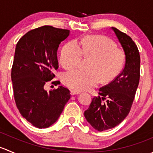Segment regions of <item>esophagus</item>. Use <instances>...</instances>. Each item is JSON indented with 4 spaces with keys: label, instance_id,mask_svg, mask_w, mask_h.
<instances>
[{
    "label": "esophagus",
    "instance_id": "esophagus-1",
    "mask_svg": "<svg viewBox=\"0 0 153 153\" xmlns=\"http://www.w3.org/2000/svg\"><path fill=\"white\" fill-rule=\"evenodd\" d=\"M81 92H79V91H75V90H71L70 91V94L72 95H78V94H80Z\"/></svg>",
    "mask_w": 153,
    "mask_h": 153
}]
</instances>
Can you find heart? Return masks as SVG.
Wrapping results in <instances>:
<instances>
[{"instance_id": "heart-1", "label": "heart", "mask_w": 153, "mask_h": 153, "mask_svg": "<svg viewBox=\"0 0 153 153\" xmlns=\"http://www.w3.org/2000/svg\"><path fill=\"white\" fill-rule=\"evenodd\" d=\"M82 55L91 58L88 71H70L63 76V83L77 91L87 90L101 83H108L118 74L124 63L122 51L115 48V43L102 35H92L81 40L78 44L72 41L61 49L59 63L65 69H75L81 63Z\"/></svg>"}]
</instances>
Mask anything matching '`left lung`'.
Segmentation results:
<instances>
[{
    "label": "left lung",
    "mask_w": 153,
    "mask_h": 153,
    "mask_svg": "<svg viewBox=\"0 0 153 153\" xmlns=\"http://www.w3.org/2000/svg\"><path fill=\"white\" fill-rule=\"evenodd\" d=\"M112 29L124 49V67L113 81L100 88V95L92 98L84 112L86 121L100 132L114 128L127 116L140 79L141 58L136 44L126 34L115 27Z\"/></svg>",
    "instance_id": "obj_1"
}]
</instances>
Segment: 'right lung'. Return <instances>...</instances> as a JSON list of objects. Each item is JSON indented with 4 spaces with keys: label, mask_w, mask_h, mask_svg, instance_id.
I'll return each instance as SVG.
<instances>
[{
    "label": "right lung",
    "mask_w": 153,
    "mask_h": 153,
    "mask_svg": "<svg viewBox=\"0 0 153 153\" xmlns=\"http://www.w3.org/2000/svg\"><path fill=\"white\" fill-rule=\"evenodd\" d=\"M69 35L68 29L44 26L29 31L15 47L11 72L15 104L21 115L39 129L53 124L70 98L69 90L62 86L44 89L58 68L59 44Z\"/></svg>",
    "instance_id": "1"
}]
</instances>
